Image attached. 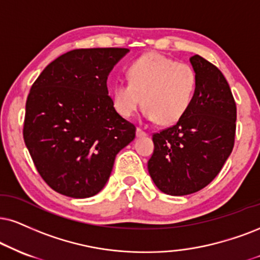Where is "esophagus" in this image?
I'll use <instances>...</instances> for the list:
<instances>
[{
    "label": "esophagus",
    "instance_id": "obj_1",
    "mask_svg": "<svg viewBox=\"0 0 260 260\" xmlns=\"http://www.w3.org/2000/svg\"><path fill=\"white\" fill-rule=\"evenodd\" d=\"M147 135H148V134H147L146 131H143L142 129H141V127H137V129H136V136L137 137H145Z\"/></svg>",
    "mask_w": 260,
    "mask_h": 260
}]
</instances>
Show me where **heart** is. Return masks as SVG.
I'll list each match as a JSON object with an SVG mask.
<instances>
[{
  "label": "heart",
  "mask_w": 260,
  "mask_h": 260,
  "mask_svg": "<svg viewBox=\"0 0 260 260\" xmlns=\"http://www.w3.org/2000/svg\"><path fill=\"white\" fill-rule=\"evenodd\" d=\"M197 89L198 73L193 66L149 53L129 66L127 82L113 86L112 100L115 111L127 118L136 113L143 99L147 119L171 125L187 113Z\"/></svg>",
  "instance_id": "b5f03b06"
}]
</instances>
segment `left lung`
<instances>
[{"label":"left lung","instance_id":"obj_1","mask_svg":"<svg viewBox=\"0 0 260 260\" xmlns=\"http://www.w3.org/2000/svg\"><path fill=\"white\" fill-rule=\"evenodd\" d=\"M198 73L193 104L181 120L153 134L148 172L162 193H197L219 174L234 148L236 104L218 67L200 55L190 57Z\"/></svg>","mask_w":260,"mask_h":260}]
</instances>
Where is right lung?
<instances>
[{
  "label": "right lung",
  "mask_w": 260,
  "mask_h": 260,
  "mask_svg": "<svg viewBox=\"0 0 260 260\" xmlns=\"http://www.w3.org/2000/svg\"><path fill=\"white\" fill-rule=\"evenodd\" d=\"M126 48L67 52L31 86L22 135L38 174L70 198L98 194L115 155L135 139V125L117 113L107 77Z\"/></svg>",
  "instance_id": "right-lung-1"
}]
</instances>
